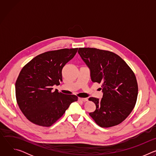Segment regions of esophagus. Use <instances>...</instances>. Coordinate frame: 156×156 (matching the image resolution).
<instances>
[{"mask_svg": "<svg viewBox=\"0 0 156 156\" xmlns=\"http://www.w3.org/2000/svg\"><path fill=\"white\" fill-rule=\"evenodd\" d=\"M78 100L81 101H87V98H78Z\"/></svg>", "mask_w": 156, "mask_h": 156, "instance_id": "obj_1", "label": "esophagus"}]
</instances>
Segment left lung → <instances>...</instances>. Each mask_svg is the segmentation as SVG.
Here are the masks:
<instances>
[{
    "label": "left lung",
    "mask_w": 156,
    "mask_h": 156,
    "mask_svg": "<svg viewBox=\"0 0 156 156\" xmlns=\"http://www.w3.org/2000/svg\"><path fill=\"white\" fill-rule=\"evenodd\" d=\"M78 52L90 70L92 82L102 84V99H89L96 107L90 115L101 127L120 124L136 104L138 87L134 73L112 52L87 48H79Z\"/></svg>",
    "instance_id": "obj_1"
}]
</instances>
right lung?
Segmentation results:
<instances>
[{"instance_id": "obj_1", "label": "right lung", "mask_w": 156, "mask_h": 156, "mask_svg": "<svg viewBox=\"0 0 156 156\" xmlns=\"http://www.w3.org/2000/svg\"><path fill=\"white\" fill-rule=\"evenodd\" d=\"M78 48L49 51L33 58L21 70L15 83L16 99L21 111L32 123L50 126L59 119L75 95L64 94L52 86L62 81V71Z\"/></svg>"}]
</instances>
